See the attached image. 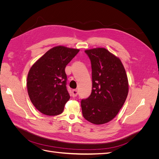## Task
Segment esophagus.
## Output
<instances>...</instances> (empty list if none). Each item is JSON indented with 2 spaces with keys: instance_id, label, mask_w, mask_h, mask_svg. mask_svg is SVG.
Returning <instances> with one entry per match:
<instances>
[{
  "instance_id": "esophagus-1",
  "label": "esophagus",
  "mask_w": 159,
  "mask_h": 159,
  "mask_svg": "<svg viewBox=\"0 0 159 159\" xmlns=\"http://www.w3.org/2000/svg\"><path fill=\"white\" fill-rule=\"evenodd\" d=\"M78 91L77 89H74L72 91V96H73L74 98L76 97V96L78 95Z\"/></svg>"
}]
</instances>
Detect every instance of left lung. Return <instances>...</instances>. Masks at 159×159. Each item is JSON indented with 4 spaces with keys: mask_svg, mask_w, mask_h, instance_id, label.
<instances>
[{
    "mask_svg": "<svg viewBox=\"0 0 159 159\" xmlns=\"http://www.w3.org/2000/svg\"><path fill=\"white\" fill-rule=\"evenodd\" d=\"M91 60L92 90L81 102L84 117L91 123L102 125L115 117L127 99L129 82L119 57L104 48L85 50Z\"/></svg>",
    "mask_w": 159,
    "mask_h": 159,
    "instance_id": "left-lung-1",
    "label": "left lung"
}]
</instances>
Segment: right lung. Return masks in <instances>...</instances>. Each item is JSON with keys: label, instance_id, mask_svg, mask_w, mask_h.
Listing matches in <instances>:
<instances>
[{"label": "right lung", "instance_id": "obj_1", "mask_svg": "<svg viewBox=\"0 0 159 159\" xmlns=\"http://www.w3.org/2000/svg\"><path fill=\"white\" fill-rule=\"evenodd\" d=\"M79 49L57 46L46 52L28 71L27 90L34 107L53 116L63 112L70 96L66 88L65 68Z\"/></svg>", "mask_w": 159, "mask_h": 159}]
</instances>
